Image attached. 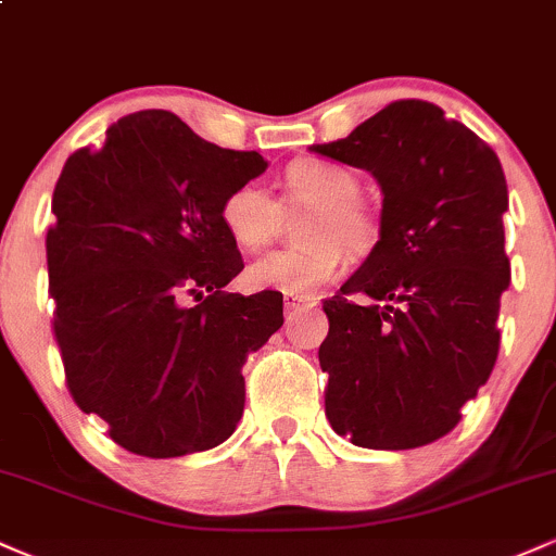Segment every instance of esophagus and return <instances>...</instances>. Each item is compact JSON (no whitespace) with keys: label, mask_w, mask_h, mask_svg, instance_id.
I'll return each mask as SVG.
<instances>
[{"label":"esophagus","mask_w":556,"mask_h":556,"mask_svg":"<svg viewBox=\"0 0 556 556\" xmlns=\"http://www.w3.org/2000/svg\"><path fill=\"white\" fill-rule=\"evenodd\" d=\"M316 298H303V295H285V311L287 314H295L300 308H314Z\"/></svg>","instance_id":"34e87169"}]
</instances>
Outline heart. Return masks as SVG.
Listing matches in <instances>:
<instances>
[{
	"label": "heart",
	"mask_w": 556,
	"mask_h": 556,
	"mask_svg": "<svg viewBox=\"0 0 556 556\" xmlns=\"http://www.w3.org/2000/svg\"><path fill=\"white\" fill-rule=\"evenodd\" d=\"M287 201L311 203L305 216V245L279 248L258 256L245 269L248 285L285 295H308L337 279L344 253H361L374 240V219L361 206V180L348 167L324 159H300L285 172ZM279 203L261 182H242L225 195L219 219L227 235L245 251H256L279 227Z\"/></svg>",
	"instance_id": "b5f03b06"
}]
</instances>
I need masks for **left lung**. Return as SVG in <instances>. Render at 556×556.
<instances>
[{
    "instance_id": "obj_1",
    "label": "left lung",
    "mask_w": 556,
    "mask_h": 556,
    "mask_svg": "<svg viewBox=\"0 0 556 556\" xmlns=\"http://www.w3.org/2000/svg\"><path fill=\"white\" fill-rule=\"evenodd\" d=\"M311 151L381 185L379 242L324 300L327 418L368 450H413L460 424L500 353L507 182L494 151L437 104L392 101Z\"/></svg>"
}]
</instances>
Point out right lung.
<instances>
[{
  "label": "right lung",
  "instance_id": "right-lung-1",
  "mask_svg": "<svg viewBox=\"0 0 556 556\" xmlns=\"http://www.w3.org/2000/svg\"><path fill=\"white\" fill-rule=\"evenodd\" d=\"M264 169L256 151L143 110L56 180L47 266L67 389L132 455L212 450L238 426L242 366L285 318L277 292H225L242 258L219 206Z\"/></svg>",
  "mask_w": 556,
  "mask_h": 556
}]
</instances>
